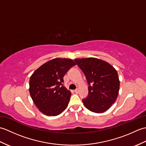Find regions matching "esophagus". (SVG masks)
Here are the masks:
<instances>
[{"instance_id":"obj_1","label":"esophagus","mask_w":146,"mask_h":146,"mask_svg":"<svg viewBox=\"0 0 146 146\" xmlns=\"http://www.w3.org/2000/svg\"><path fill=\"white\" fill-rule=\"evenodd\" d=\"M75 92L76 93V94H78V92H79V90L78 89H76V90H75Z\"/></svg>"}]
</instances>
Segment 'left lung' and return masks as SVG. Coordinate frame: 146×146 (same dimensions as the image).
Here are the masks:
<instances>
[{
    "label": "left lung",
    "instance_id": "1",
    "mask_svg": "<svg viewBox=\"0 0 146 146\" xmlns=\"http://www.w3.org/2000/svg\"><path fill=\"white\" fill-rule=\"evenodd\" d=\"M85 74L88 84V94L83 99L89 110L102 113L115 102L120 82L116 70L107 62L95 58L75 60Z\"/></svg>",
    "mask_w": 146,
    "mask_h": 146
}]
</instances>
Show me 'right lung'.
<instances>
[{"label":"right lung","mask_w":146,"mask_h":146,"mask_svg":"<svg viewBox=\"0 0 146 146\" xmlns=\"http://www.w3.org/2000/svg\"><path fill=\"white\" fill-rule=\"evenodd\" d=\"M75 64L71 59L55 58L43 64L31 76V97L42 113L56 116L66 109L71 94L63 85V77Z\"/></svg>","instance_id":"add662e5"}]
</instances>
